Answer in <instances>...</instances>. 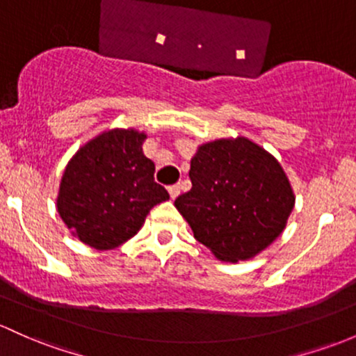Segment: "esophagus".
I'll return each instance as SVG.
<instances>
[{
    "label": "esophagus",
    "mask_w": 356,
    "mask_h": 356,
    "mask_svg": "<svg viewBox=\"0 0 356 356\" xmlns=\"http://www.w3.org/2000/svg\"><path fill=\"white\" fill-rule=\"evenodd\" d=\"M168 192H170L171 200H175V198H177L178 195H179V186L178 185H171L170 188H168Z\"/></svg>",
    "instance_id": "1"
}]
</instances>
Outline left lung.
I'll return each instance as SVG.
<instances>
[{
    "label": "left lung",
    "mask_w": 356,
    "mask_h": 356,
    "mask_svg": "<svg viewBox=\"0 0 356 356\" xmlns=\"http://www.w3.org/2000/svg\"><path fill=\"white\" fill-rule=\"evenodd\" d=\"M190 192L175 207L195 239L220 261L254 258L284 232L296 195L284 168L248 137L200 144L190 161Z\"/></svg>",
    "instance_id": "8db88e82"
}]
</instances>
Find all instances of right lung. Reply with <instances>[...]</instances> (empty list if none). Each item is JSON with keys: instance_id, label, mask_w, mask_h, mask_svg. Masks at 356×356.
<instances>
[{"instance_id": "obj_1", "label": "right lung", "mask_w": 356, "mask_h": 356, "mask_svg": "<svg viewBox=\"0 0 356 356\" xmlns=\"http://www.w3.org/2000/svg\"><path fill=\"white\" fill-rule=\"evenodd\" d=\"M146 132L108 129L66 164L56 207L71 234L95 250H113L139 232L154 205L170 198L144 156Z\"/></svg>"}]
</instances>
